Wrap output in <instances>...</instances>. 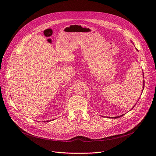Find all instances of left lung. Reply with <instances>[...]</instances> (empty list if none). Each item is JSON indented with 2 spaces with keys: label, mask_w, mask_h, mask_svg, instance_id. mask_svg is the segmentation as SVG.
Returning <instances> with one entry per match:
<instances>
[{
  "label": "left lung",
  "mask_w": 156,
  "mask_h": 156,
  "mask_svg": "<svg viewBox=\"0 0 156 156\" xmlns=\"http://www.w3.org/2000/svg\"><path fill=\"white\" fill-rule=\"evenodd\" d=\"M137 50V49H136ZM144 73V72H143ZM144 85H145V83H144V86H143V88H144ZM143 90H144V89H143ZM135 106V105H134ZM122 115H120V116H118V117H109V118H112V119H117V118H119V117H122Z\"/></svg>",
  "instance_id": "8db88e82"
}]
</instances>
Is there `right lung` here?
<instances>
[{
  "label": "right lung",
  "mask_w": 156,
  "mask_h": 156,
  "mask_svg": "<svg viewBox=\"0 0 156 156\" xmlns=\"http://www.w3.org/2000/svg\"><path fill=\"white\" fill-rule=\"evenodd\" d=\"M46 122H49V120H47V121H46Z\"/></svg>",
  "instance_id": "obj_1"
}]
</instances>
